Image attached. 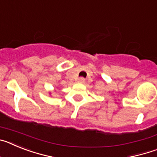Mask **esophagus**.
I'll return each mask as SVG.
<instances>
[{"label": "esophagus", "instance_id": "esophagus-1", "mask_svg": "<svg viewBox=\"0 0 157 157\" xmlns=\"http://www.w3.org/2000/svg\"><path fill=\"white\" fill-rule=\"evenodd\" d=\"M85 82H86V79L82 77L79 78L78 79V82H79V83H85Z\"/></svg>", "mask_w": 157, "mask_h": 157}]
</instances>
